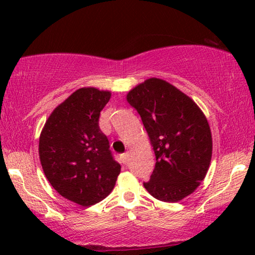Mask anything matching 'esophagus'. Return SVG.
Segmentation results:
<instances>
[{
  "label": "esophagus",
  "instance_id": "1",
  "mask_svg": "<svg viewBox=\"0 0 255 255\" xmlns=\"http://www.w3.org/2000/svg\"><path fill=\"white\" fill-rule=\"evenodd\" d=\"M121 158H122V161H123L124 163H127L128 161V158H130V153L128 152L123 153V154L121 155Z\"/></svg>",
  "mask_w": 255,
  "mask_h": 255
}]
</instances>
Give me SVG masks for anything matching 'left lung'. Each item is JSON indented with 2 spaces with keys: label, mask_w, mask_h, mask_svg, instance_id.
I'll use <instances>...</instances> for the list:
<instances>
[{
  "label": "left lung",
  "mask_w": 255,
  "mask_h": 255,
  "mask_svg": "<svg viewBox=\"0 0 255 255\" xmlns=\"http://www.w3.org/2000/svg\"><path fill=\"white\" fill-rule=\"evenodd\" d=\"M127 101L140 115L155 154L146 190L169 203L193 194L207 175L212 155L211 130L203 111L159 78L139 83L128 93Z\"/></svg>",
  "instance_id": "8db88e82"
}]
</instances>
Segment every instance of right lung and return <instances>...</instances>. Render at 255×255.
Returning <instances> with one entry per match:
<instances>
[{
  "label": "right lung",
  "mask_w": 255,
  "mask_h": 255,
  "mask_svg": "<svg viewBox=\"0 0 255 255\" xmlns=\"http://www.w3.org/2000/svg\"><path fill=\"white\" fill-rule=\"evenodd\" d=\"M111 92L95 87L75 90L52 111L39 137V159L51 186L68 201L90 207L116 184L121 165L99 128Z\"/></svg>",
  "instance_id": "1"
}]
</instances>
